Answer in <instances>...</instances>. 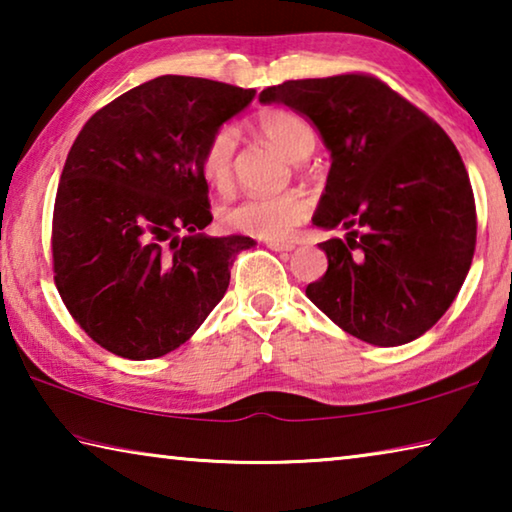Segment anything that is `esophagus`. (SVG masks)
I'll list each match as a JSON object with an SVG mask.
<instances>
[{
  "instance_id": "esophagus-1",
  "label": "esophagus",
  "mask_w": 512,
  "mask_h": 512,
  "mask_svg": "<svg viewBox=\"0 0 512 512\" xmlns=\"http://www.w3.org/2000/svg\"><path fill=\"white\" fill-rule=\"evenodd\" d=\"M266 246L271 248V250H277V253H291V250L296 248V244H293V241H275V239L266 241Z\"/></svg>"
}]
</instances>
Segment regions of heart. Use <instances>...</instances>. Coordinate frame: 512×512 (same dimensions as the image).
Wrapping results in <instances>:
<instances>
[{
    "label": "heart",
    "mask_w": 512,
    "mask_h": 512,
    "mask_svg": "<svg viewBox=\"0 0 512 512\" xmlns=\"http://www.w3.org/2000/svg\"><path fill=\"white\" fill-rule=\"evenodd\" d=\"M255 128L266 142L277 146L293 162L305 160L316 146V135L311 126L291 110L266 108L257 115ZM237 146L239 131L232 124L219 126L207 137L201 151V173L216 189H225L232 183ZM309 210V198L300 192L282 196H246L237 203L223 205L219 219L228 230L259 239H282L307 219Z\"/></svg>",
    "instance_id": "obj_1"
}]
</instances>
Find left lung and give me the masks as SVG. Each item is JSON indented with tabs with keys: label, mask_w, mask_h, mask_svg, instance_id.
<instances>
[{
	"label": "left lung",
	"mask_w": 512,
	"mask_h": 512,
	"mask_svg": "<svg viewBox=\"0 0 512 512\" xmlns=\"http://www.w3.org/2000/svg\"><path fill=\"white\" fill-rule=\"evenodd\" d=\"M332 153L314 225L345 230L320 244L327 271L307 298L357 339L395 348L438 323L476 246L474 194L461 153L436 121L370 74L273 85Z\"/></svg>",
	"instance_id": "obj_1"
}]
</instances>
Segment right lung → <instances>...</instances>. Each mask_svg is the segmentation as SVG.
I'll use <instances>...</instances> for the list:
<instances>
[{"label":"right lung","instance_id":"right-lung-1","mask_svg":"<svg viewBox=\"0 0 512 512\" xmlns=\"http://www.w3.org/2000/svg\"><path fill=\"white\" fill-rule=\"evenodd\" d=\"M255 90L158 76L88 119L54 205V280L85 334L117 357H162L189 341L230 284L250 237H207L201 151Z\"/></svg>","mask_w":512,"mask_h":512}]
</instances>
